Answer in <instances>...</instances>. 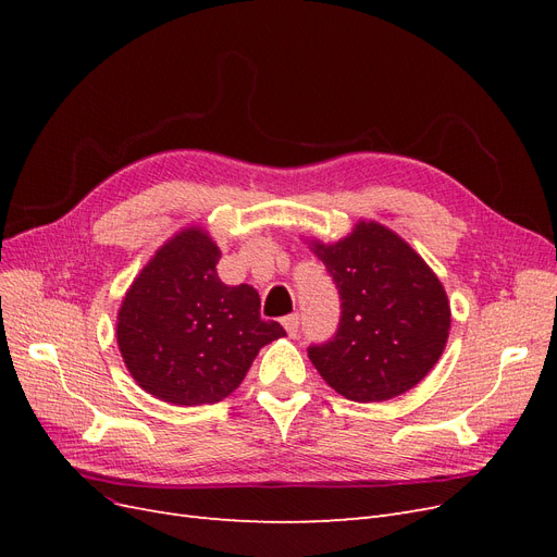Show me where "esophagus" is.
<instances>
[{"mask_svg":"<svg viewBox=\"0 0 557 557\" xmlns=\"http://www.w3.org/2000/svg\"><path fill=\"white\" fill-rule=\"evenodd\" d=\"M281 323H283L285 332H288V336H293V339H295V336L299 334V318L297 315H285Z\"/></svg>","mask_w":557,"mask_h":557,"instance_id":"esophagus-1","label":"esophagus"}]
</instances>
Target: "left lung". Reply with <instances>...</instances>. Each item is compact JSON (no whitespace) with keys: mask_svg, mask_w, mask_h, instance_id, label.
<instances>
[{"mask_svg":"<svg viewBox=\"0 0 557 557\" xmlns=\"http://www.w3.org/2000/svg\"><path fill=\"white\" fill-rule=\"evenodd\" d=\"M307 244L342 295L334 339L309 348L318 374L352 401H385L411 391L448 342L450 305L440 276L376 221H358L339 242Z\"/></svg>","mask_w":557,"mask_h":557,"instance_id":"1","label":"left lung"}]
</instances>
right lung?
<instances>
[{
	"label": "right lung",
	"instance_id": "right-lung-1",
	"mask_svg": "<svg viewBox=\"0 0 557 557\" xmlns=\"http://www.w3.org/2000/svg\"><path fill=\"white\" fill-rule=\"evenodd\" d=\"M221 248L190 225L166 239L127 288L115 339L132 379L174 407L215 404L242 385L262 346L285 330L260 318L248 283L225 285Z\"/></svg>",
	"mask_w": 557,
	"mask_h": 557
}]
</instances>
